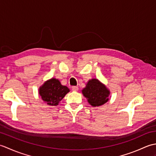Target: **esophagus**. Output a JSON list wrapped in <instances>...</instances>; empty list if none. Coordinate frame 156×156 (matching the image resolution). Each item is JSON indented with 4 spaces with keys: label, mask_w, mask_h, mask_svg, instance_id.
Masks as SVG:
<instances>
[{
    "label": "esophagus",
    "mask_w": 156,
    "mask_h": 156,
    "mask_svg": "<svg viewBox=\"0 0 156 156\" xmlns=\"http://www.w3.org/2000/svg\"><path fill=\"white\" fill-rule=\"evenodd\" d=\"M72 90L73 91H78V87H72Z\"/></svg>",
    "instance_id": "obj_1"
}]
</instances>
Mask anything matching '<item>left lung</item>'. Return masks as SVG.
<instances>
[{"instance_id": "8db88e82", "label": "left lung", "mask_w": 156, "mask_h": 156, "mask_svg": "<svg viewBox=\"0 0 156 156\" xmlns=\"http://www.w3.org/2000/svg\"><path fill=\"white\" fill-rule=\"evenodd\" d=\"M82 93L92 107H100L109 101L111 92L106 86L97 78L89 80Z\"/></svg>"}]
</instances>
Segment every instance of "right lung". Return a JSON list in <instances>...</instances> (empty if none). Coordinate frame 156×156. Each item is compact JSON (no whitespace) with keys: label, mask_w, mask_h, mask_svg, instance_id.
<instances>
[{"label":"right lung","mask_w":156,"mask_h":156,"mask_svg":"<svg viewBox=\"0 0 156 156\" xmlns=\"http://www.w3.org/2000/svg\"><path fill=\"white\" fill-rule=\"evenodd\" d=\"M69 92V89L55 78L45 81L39 88V94L43 102L49 106L58 105Z\"/></svg>","instance_id":"right-lung-1"}]
</instances>
